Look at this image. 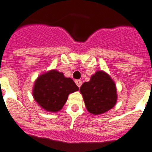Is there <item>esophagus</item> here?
<instances>
[{"label": "esophagus", "instance_id": "1", "mask_svg": "<svg viewBox=\"0 0 152 152\" xmlns=\"http://www.w3.org/2000/svg\"><path fill=\"white\" fill-rule=\"evenodd\" d=\"M75 83L77 84V86L80 88V87L81 86V85H82V81H81V80H76Z\"/></svg>", "mask_w": 152, "mask_h": 152}]
</instances>
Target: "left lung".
Segmentation results:
<instances>
[{
	"mask_svg": "<svg viewBox=\"0 0 152 152\" xmlns=\"http://www.w3.org/2000/svg\"><path fill=\"white\" fill-rule=\"evenodd\" d=\"M86 109L94 115L110 110L117 103V88L111 77L103 71H97L88 82L80 88Z\"/></svg>",
	"mask_w": 152,
	"mask_h": 152,
	"instance_id": "1",
	"label": "left lung"
}]
</instances>
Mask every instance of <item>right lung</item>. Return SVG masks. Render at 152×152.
Instances as JSON below:
<instances>
[{
  "label": "right lung",
  "instance_id": "add662e5",
  "mask_svg": "<svg viewBox=\"0 0 152 152\" xmlns=\"http://www.w3.org/2000/svg\"><path fill=\"white\" fill-rule=\"evenodd\" d=\"M79 89L73 80L65 77L62 72L51 70L37 77L33 88V97L42 109L47 112L61 110L69 94Z\"/></svg>",
  "mask_w": 152,
  "mask_h": 152
}]
</instances>
